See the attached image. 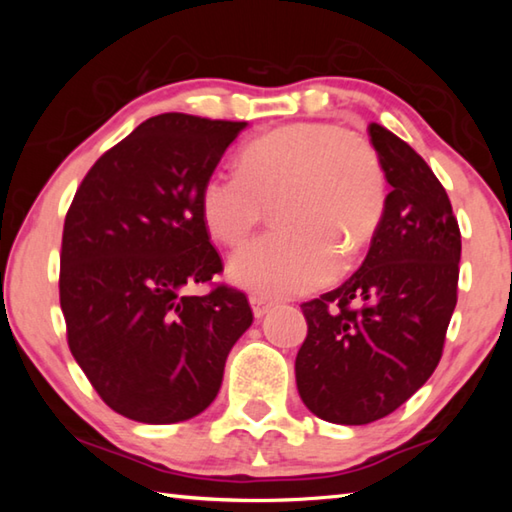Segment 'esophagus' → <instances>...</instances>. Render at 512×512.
<instances>
[{
  "label": "esophagus",
  "instance_id": "1",
  "mask_svg": "<svg viewBox=\"0 0 512 512\" xmlns=\"http://www.w3.org/2000/svg\"><path fill=\"white\" fill-rule=\"evenodd\" d=\"M250 307H253V314L255 318H264L268 311H271V302L264 300L262 296H250Z\"/></svg>",
  "mask_w": 512,
  "mask_h": 512
}]
</instances>
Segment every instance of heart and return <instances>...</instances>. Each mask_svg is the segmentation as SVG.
<instances>
[{"label": "heart", "instance_id": "obj_1", "mask_svg": "<svg viewBox=\"0 0 512 512\" xmlns=\"http://www.w3.org/2000/svg\"><path fill=\"white\" fill-rule=\"evenodd\" d=\"M275 230L241 246L230 277L262 298H287L352 264L377 230L386 171L361 135L327 121H298L250 140L239 169H216L201 187L207 232L225 246L244 241L264 205Z\"/></svg>", "mask_w": 512, "mask_h": 512}]
</instances>
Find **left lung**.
Instances as JSON below:
<instances>
[{
    "instance_id": "obj_1",
    "label": "left lung",
    "mask_w": 512,
    "mask_h": 512,
    "mask_svg": "<svg viewBox=\"0 0 512 512\" xmlns=\"http://www.w3.org/2000/svg\"><path fill=\"white\" fill-rule=\"evenodd\" d=\"M391 192L357 273L302 302L307 339L296 384L334 424H368L402 406L436 370L456 307L461 230L429 164L372 121Z\"/></svg>"
}]
</instances>
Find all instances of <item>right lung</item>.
<instances>
[{"label":"right lung","mask_w":512,"mask_h":512,"mask_svg":"<svg viewBox=\"0 0 512 512\" xmlns=\"http://www.w3.org/2000/svg\"><path fill=\"white\" fill-rule=\"evenodd\" d=\"M246 121L164 112L92 164L60 248L67 345L112 411L146 424L194 418L214 402L225 359L253 323L201 216V187Z\"/></svg>","instance_id":"right-lung-1"}]
</instances>
